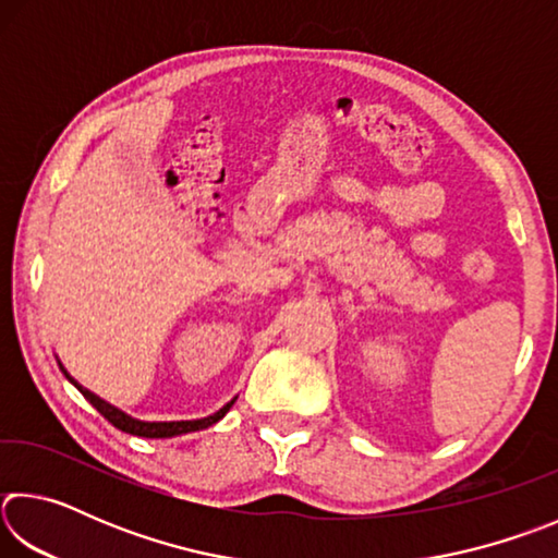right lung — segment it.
Masks as SVG:
<instances>
[{
	"mask_svg": "<svg viewBox=\"0 0 558 558\" xmlns=\"http://www.w3.org/2000/svg\"><path fill=\"white\" fill-rule=\"evenodd\" d=\"M59 366H61V372L65 374V379H69L75 386V389L86 396V401L102 415V418H108L118 430L130 433V436H140V438H174V436H184V433L204 430V428L214 426V423H219L223 415L229 413V409L235 403V399H239V396H233V399L226 405H221L219 411L206 415V418H196V421H140V418H135V415H130L122 409H118V405H112L106 399H100L98 393L88 391L86 386H81L69 372H65V366L61 362H59Z\"/></svg>",
	"mask_w": 558,
	"mask_h": 558,
	"instance_id": "obj_1",
	"label": "right lung"
}]
</instances>
